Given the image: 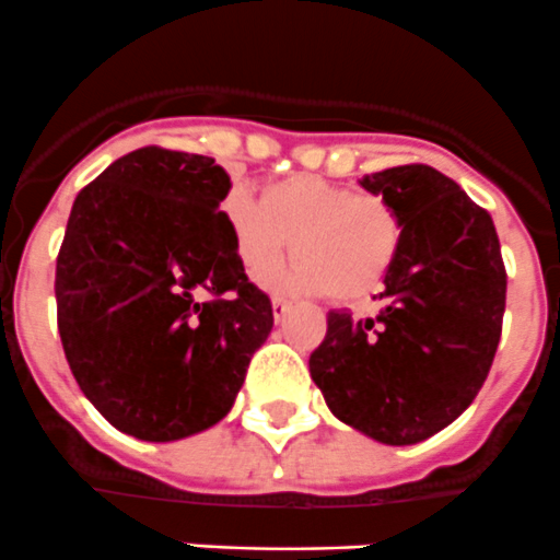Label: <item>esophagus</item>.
<instances>
[{
	"label": "esophagus",
	"mask_w": 560,
	"mask_h": 560,
	"mask_svg": "<svg viewBox=\"0 0 560 560\" xmlns=\"http://www.w3.org/2000/svg\"><path fill=\"white\" fill-rule=\"evenodd\" d=\"M288 310H291V302H288V299L272 296V315H275V320H278V324L282 318H285Z\"/></svg>",
	"instance_id": "34e87169"
}]
</instances>
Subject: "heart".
<instances>
[{"label":"heart","instance_id":"obj_1","mask_svg":"<svg viewBox=\"0 0 560 560\" xmlns=\"http://www.w3.org/2000/svg\"><path fill=\"white\" fill-rule=\"evenodd\" d=\"M223 214L247 272H264L293 245L299 258L272 278L285 291L362 302L384 285L400 256L397 209L378 192H357L324 176L269 182L261 198L236 187Z\"/></svg>","mask_w":560,"mask_h":560}]
</instances>
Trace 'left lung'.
Masks as SVG:
<instances>
[{
  "instance_id": "left-lung-1",
  "label": "left lung",
  "mask_w": 560,
  "mask_h": 560,
  "mask_svg": "<svg viewBox=\"0 0 560 560\" xmlns=\"http://www.w3.org/2000/svg\"><path fill=\"white\" fill-rule=\"evenodd\" d=\"M362 187L400 214V256L375 318L326 315L310 375L340 422L408 446L479 395L501 340L506 269L492 218L441 171L397 165L364 176Z\"/></svg>"
}]
</instances>
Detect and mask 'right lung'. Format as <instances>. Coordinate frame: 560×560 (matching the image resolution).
<instances>
[{
    "mask_svg": "<svg viewBox=\"0 0 560 560\" xmlns=\"http://www.w3.org/2000/svg\"><path fill=\"white\" fill-rule=\"evenodd\" d=\"M229 190L212 158L143 147L70 209L59 337L86 400L132 439L163 444L218 424L272 331V302L247 280L220 212Z\"/></svg>",
    "mask_w": 560,
    "mask_h": 560,
    "instance_id": "1",
    "label": "right lung"
}]
</instances>
